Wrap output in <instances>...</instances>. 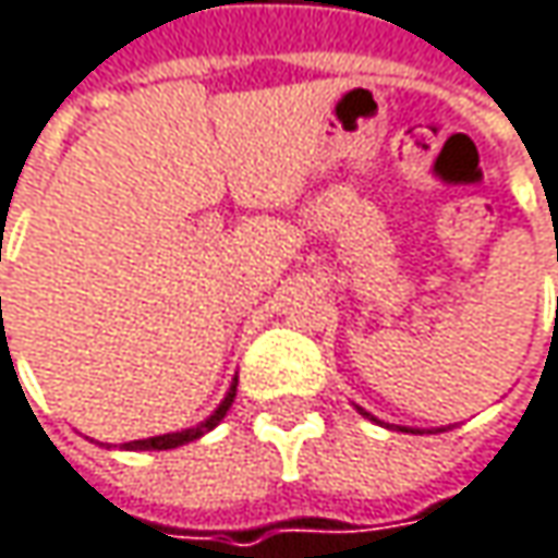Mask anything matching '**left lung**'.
Listing matches in <instances>:
<instances>
[{"mask_svg":"<svg viewBox=\"0 0 558 558\" xmlns=\"http://www.w3.org/2000/svg\"><path fill=\"white\" fill-rule=\"evenodd\" d=\"M359 413H362V416H368V418H375V416H372V413H365V410H359ZM375 422H378V418H375ZM403 432H410V428H403Z\"/></svg>","mask_w":558,"mask_h":558,"instance_id":"1","label":"left lung"}]
</instances>
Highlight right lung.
Returning a JSON list of instances; mask_svg holds the SVG:
<instances>
[{
  "label": "right lung",
  "mask_w": 558,
  "mask_h": 558,
  "mask_svg": "<svg viewBox=\"0 0 558 558\" xmlns=\"http://www.w3.org/2000/svg\"><path fill=\"white\" fill-rule=\"evenodd\" d=\"M234 390H238V378L231 380V387H228L225 400L219 403V410L206 418V422H199V425H193V428H183V432H168V435H155V438H142V441H126V445H123V451H171V448H180V445H186V441L203 438V435H206V432H213L221 418H225V413L231 410V403H234Z\"/></svg>",
  "instance_id": "1"
}]
</instances>
